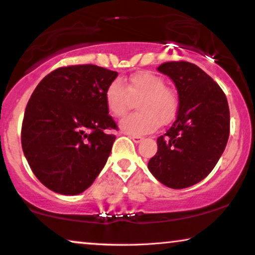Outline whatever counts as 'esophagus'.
<instances>
[{"label":"esophagus","instance_id":"34e87169","mask_svg":"<svg viewBox=\"0 0 255 255\" xmlns=\"http://www.w3.org/2000/svg\"><path fill=\"white\" fill-rule=\"evenodd\" d=\"M130 138L135 142V144H138V142H140L142 139H144L142 137H140V135H134V134H131Z\"/></svg>","mask_w":255,"mask_h":255}]
</instances>
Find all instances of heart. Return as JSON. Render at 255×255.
<instances>
[{"mask_svg":"<svg viewBox=\"0 0 255 255\" xmlns=\"http://www.w3.org/2000/svg\"><path fill=\"white\" fill-rule=\"evenodd\" d=\"M104 101L108 111L114 117L124 116L132 101H138L139 113L128 115L120 123V128L128 134L153 132L160 123H169L179 109L176 94L166 87L161 76L149 71L134 73L124 86L115 80L107 87Z\"/></svg>","mask_w":255,"mask_h":255,"instance_id":"b5f03b06","label":"heart"}]
</instances>
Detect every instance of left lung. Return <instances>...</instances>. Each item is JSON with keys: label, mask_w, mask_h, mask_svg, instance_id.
Here are the masks:
<instances>
[{"label": "left lung", "mask_w": 255, "mask_h": 255, "mask_svg": "<svg viewBox=\"0 0 255 255\" xmlns=\"http://www.w3.org/2000/svg\"><path fill=\"white\" fill-rule=\"evenodd\" d=\"M158 71L175 83L179 111L172 127L156 139L158 152L148 169L165 186L182 189L207 177L224 152L229 104L221 87L191 62H163Z\"/></svg>", "instance_id": "8db88e82"}]
</instances>
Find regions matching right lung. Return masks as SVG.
<instances>
[{
	"instance_id": "add662e5",
	"label": "right lung",
	"mask_w": 255,
	"mask_h": 255,
	"mask_svg": "<svg viewBox=\"0 0 255 255\" xmlns=\"http://www.w3.org/2000/svg\"><path fill=\"white\" fill-rule=\"evenodd\" d=\"M118 73L96 65L54 69L33 90L24 113L22 147L38 180L54 193L78 195L99 175L118 130L104 93Z\"/></svg>"
}]
</instances>
